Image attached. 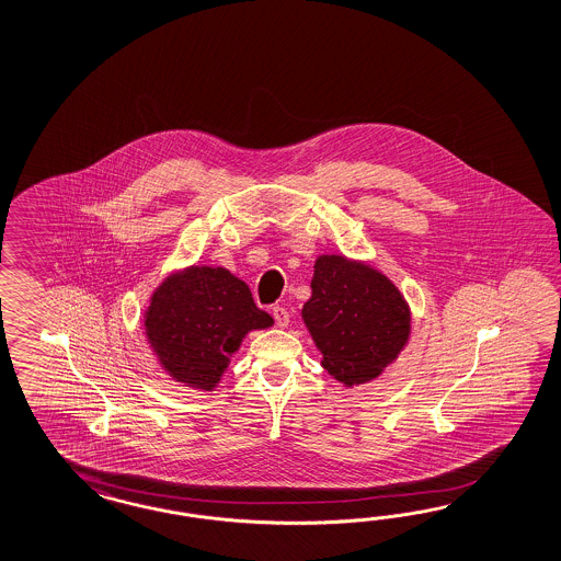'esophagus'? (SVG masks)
<instances>
[{"label":"esophagus","mask_w":561,"mask_h":561,"mask_svg":"<svg viewBox=\"0 0 561 561\" xmlns=\"http://www.w3.org/2000/svg\"><path fill=\"white\" fill-rule=\"evenodd\" d=\"M272 317L279 329H286V327H288L289 312L284 308V306H273Z\"/></svg>","instance_id":"1"}]
</instances>
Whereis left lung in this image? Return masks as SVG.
<instances>
[{
  "instance_id": "8db88e82",
  "label": "left lung",
  "mask_w": 561,
  "mask_h": 561,
  "mask_svg": "<svg viewBox=\"0 0 561 561\" xmlns=\"http://www.w3.org/2000/svg\"><path fill=\"white\" fill-rule=\"evenodd\" d=\"M310 288L302 319L324 369L345 386L378 378L409 341L402 294L386 275L339 255L317 259Z\"/></svg>"
}]
</instances>
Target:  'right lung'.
Segmentation results:
<instances>
[{
  "instance_id": "add662e5",
  "label": "right lung",
  "mask_w": 561,
  "mask_h": 561,
  "mask_svg": "<svg viewBox=\"0 0 561 561\" xmlns=\"http://www.w3.org/2000/svg\"><path fill=\"white\" fill-rule=\"evenodd\" d=\"M272 324L249 286L222 267H192L167 277L152 294L145 319L161 365L199 390L218 383L244 334Z\"/></svg>"
}]
</instances>
